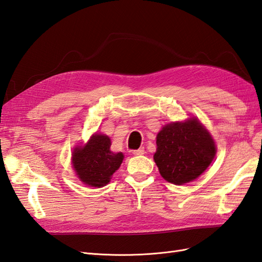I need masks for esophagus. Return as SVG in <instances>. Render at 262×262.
<instances>
[{
	"instance_id": "obj_1",
	"label": "esophagus",
	"mask_w": 262,
	"mask_h": 262,
	"mask_svg": "<svg viewBox=\"0 0 262 262\" xmlns=\"http://www.w3.org/2000/svg\"><path fill=\"white\" fill-rule=\"evenodd\" d=\"M144 153H145V150H144V148H143V147H141V148H139V149H134V150H133V154L136 155V156L143 155Z\"/></svg>"
}]
</instances>
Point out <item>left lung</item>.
Returning a JSON list of instances; mask_svg holds the SVG:
<instances>
[{
    "instance_id": "1",
    "label": "left lung",
    "mask_w": 262,
    "mask_h": 262,
    "mask_svg": "<svg viewBox=\"0 0 262 262\" xmlns=\"http://www.w3.org/2000/svg\"><path fill=\"white\" fill-rule=\"evenodd\" d=\"M154 161L162 177L184 185L199 177L216 154L215 142L196 118L163 126L156 137Z\"/></svg>"
}]
</instances>
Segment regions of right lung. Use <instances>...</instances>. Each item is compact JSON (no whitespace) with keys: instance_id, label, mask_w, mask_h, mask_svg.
Listing matches in <instances>:
<instances>
[{"instance_id":"add662e5","label":"right lung","mask_w":262,"mask_h":262,"mask_svg":"<svg viewBox=\"0 0 262 262\" xmlns=\"http://www.w3.org/2000/svg\"><path fill=\"white\" fill-rule=\"evenodd\" d=\"M112 142L105 134L95 133L83 146H76L72 153V164L77 177L91 187H104L123 161L121 152L110 150Z\"/></svg>"}]
</instances>
